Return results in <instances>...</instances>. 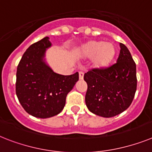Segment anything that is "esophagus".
<instances>
[{
    "mask_svg": "<svg viewBox=\"0 0 152 152\" xmlns=\"http://www.w3.org/2000/svg\"><path fill=\"white\" fill-rule=\"evenodd\" d=\"M83 76H84V73L83 72H79V79L80 80H83Z\"/></svg>",
    "mask_w": 152,
    "mask_h": 152,
    "instance_id": "34e87169",
    "label": "esophagus"
}]
</instances>
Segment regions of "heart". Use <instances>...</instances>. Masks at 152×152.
<instances>
[{
	"instance_id": "heart-1",
	"label": "heart",
	"mask_w": 152,
	"mask_h": 152,
	"mask_svg": "<svg viewBox=\"0 0 152 152\" xmlns=\"http://www.w3.org/2000/svg\"><path fill=\"white\" fill-rule=\"evenodd\" d=\"M77 55L83 58H92V67L95 69L102 70L111 65L115 58L116 48L111 42L90 40L78 48Z\"/></svg>"
}]
</instances>
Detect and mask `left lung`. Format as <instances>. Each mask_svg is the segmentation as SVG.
<instances>
[{"label":"left lung","instance_id":"left-lung-1","mask_svg":"<svg viewBox=\"0 0 152 152\" xmlns=\"http://www.w3.org/2000/svg\"><path fill=\"white\" fill-rule=\"evenodd\" d=\"M117 63L102 70H90L84 75L87 83L85 101L96 115L112 117L129 107L137 89L136 64L128 48L120 43Z\"/></svg>","mask_w":152,"mask_h":152}]
</instances>
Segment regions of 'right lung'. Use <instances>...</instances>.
<instances>
[{
	"mask_svg": "<svg viewBox=\"0 0 152 152\" xmlns=\"http://www.w3.org/2000/svg\"><path fill=\"white\" fill-rule=\"evenodd\" d=\"M52 46L48 37L27 48L16 73V94L25 111L33 117L48 118L62 111L67 94L79 80V73H56L46 62V50Z\"/></svg>",
	"mask_w": 152,
	"mask_h": 152,
	"instance_id": "right-lung-1",
	"label": "right lung"
}]
</instances>
